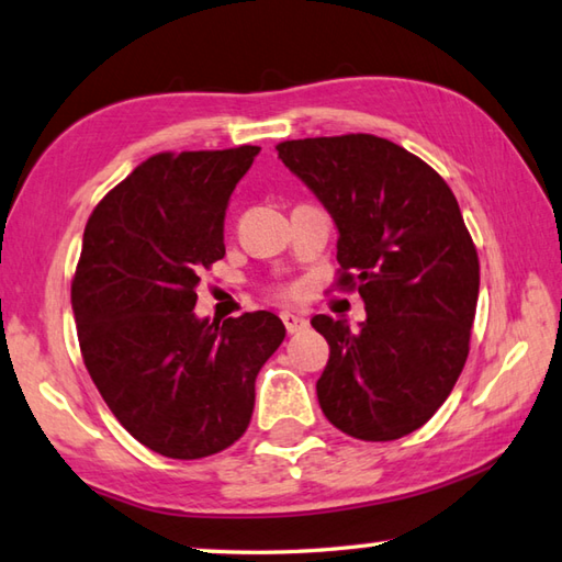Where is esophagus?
Returning <instances> with one entry per match:
<instances>
[{"mask_svg":"<svg viewBox=\"0 0 562 562\" xmlns=\"http://www.w3.org/2000/svg\"><path fill=\"white\" fill-rule=\"evenodd\" d=\"M281 321H283V325H285V330H289L291 335H293V333H301V330H305V327H308V321H305L303 315L291 313V311L281 313Z\"/></svg>","mask_w":562,"mask_h":562,"instance_id":"esophagus-1","label":"esophagus"}]
</instances>
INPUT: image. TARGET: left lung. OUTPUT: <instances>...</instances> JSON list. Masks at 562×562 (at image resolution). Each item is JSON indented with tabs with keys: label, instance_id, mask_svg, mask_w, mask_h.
Wrapping results in <instances>:
<instances>
[{
	"label": "left lung",
	"instance_id": "8db88e82",
	"mask_svg": "<svg viewBox=\"0 0 562 562\" xmlns=\"http://www.w3.org/2000/svg\"><path fill=\"white\" fill-rule=\"evenodd\" d=\"M279 158L333 215L340 291H359L367 321L315 315L330 345L317 401L359 440H396L432 418L470 355L480 259L458 198L438 171L374 134L315 136Z\"/></svg>",
	"mask_w": 562,
	"mask_h": 562
}]
</instances>
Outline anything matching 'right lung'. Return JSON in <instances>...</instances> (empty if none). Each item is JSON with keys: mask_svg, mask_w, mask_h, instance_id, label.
I'll return each mask as SVG.
<instances>
[{"mask_svg": "<svg viewBox=\"0 0 562 562\" xmlns=\"http://www.w3.org/2000/svg\"><path fill=\"white\" fill-rule=\"evenodd\" d=\"M259 146L161 151L104 195L70 285L82 362L149 450L200 460L237 442L285 327L269 311L198 321V273L225 257V213Z\"/></svg>", "mask_w": 562, "mask_h": 562, "instance_id": "obj_1", "label": "right lung"}]
</instances>
